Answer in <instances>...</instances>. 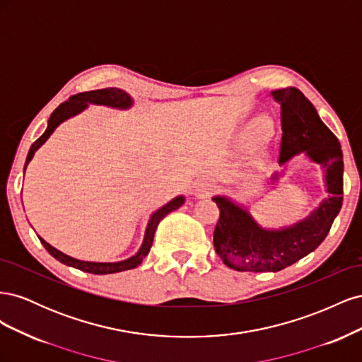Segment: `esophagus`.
Masks as SVG:
<instances>
[{"instance_id": "34e87169", "label": "esophagus", "mask_w": 362, "mask_h": 362, "mask_svg": "<svg viewBox=\"0 0 362 362\" xmlns=\"http://www.w3.org/2000/svg\"><path fill=\"white\" fill-rule=\"evenodd\" d=\"M214 192V184L211 181H201L196 185V194L199 198H205V196H210Z\"/></svg>"}]
</instances>
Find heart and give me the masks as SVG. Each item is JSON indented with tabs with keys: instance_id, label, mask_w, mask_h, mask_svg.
Here are the masks:
<instances>
[{
	"instance_id": "obj_1",
	"label": "heart",
	"mask_w": 362,
	"mask_h": 362,
	"mask_svg": "<svg viewBox=\"0 0 362 362\" xmlns=\"http://www.w3.org/2000/svg\"><path fill=\"white\" fill-rule=\"evenodd\" d=\"M264 128H258V131H257V134H259V136H262V134H264Z\"/></svg>"
}]
</instances>
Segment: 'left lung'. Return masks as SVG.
Instances as JSON below:
<instances>
[{
  "label": "left lung",
  "instance_id": "1",
  "mask_svg": "<svg viewBox=\"0 0 362 362\" xmlns=\"http://www.w3.org/2000/svg\"><path fill=\"white\" fill-rule=\"evenodd\" d=\"M281 104L279 164L303 154L325 170L329 198L305 221L279 231L261 228L242 206L223 196L213 201L221 210L214 228V249L228 267L238 272H279L320 246L343 205V152L339 141L299 89L270 93Z\"/></svg>",
  "mask_w": 362,
  "mask_h": 362
}]
</instances>
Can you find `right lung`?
I'll list each match as a JSON object with an SVG mask.
<instances>
[{"instance_id": "1", "label": "right lung", "mask_w": 362, "mask_h": 362, "mask_svg": "<svg viewBox=\"0 0 362 362\" xmlns=\"http://www.w3.org/2000/svg\"><path fill=\"white\" fill-rule=\"evenodd\" d=\"M89 103L103 104V105H108V107H117V108H128V107H131V104H133V100H131L128 93H125L124 90H120V89H116V87H110V89H101V90H92V92H83V93H76V95L71 96L68 101L62 103L56 108V110L51 113L47 131L35 141V144L31 145V148L28 151V156H27L25 166H24V172H25L27 164L30 163L33 156H35V152L43 144H45L48 137L52 134V131L57 128V125L60 122H63V120H66L68 117L83 112ZM184 201H185L184 196H178V198H175L173 201H170L169 204L161 206L158 211L152 214L151 221L148 223V228H146V233H145V238H144V243H141V247L139 249V252L134 257H131L125 261H119V262L80 261V259H75L72 257L64 255L63 252H60L56 247H52L51 245H48L45 240L40 238V237L39 238H40V243L43 245V247H45L54 258L59 259L60 262H63V264L75 267L78 270H83V272H87V273H93V275H107V273H117V272L129 270V269L137 267L140 262L144 261V258L149 254L152 242H154L156 229H157L158 223L163 221V217L168 216L170 211L177 210V208H180L184 204Z\"/></svg>"}]
</instances>
